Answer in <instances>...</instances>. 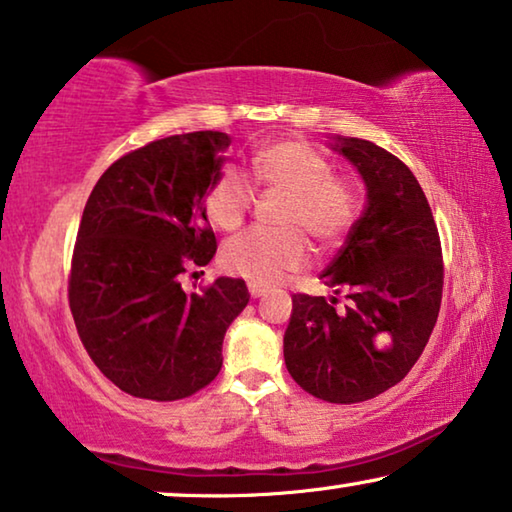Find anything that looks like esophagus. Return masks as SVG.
Here are the masks:
<instances>
[{
	"instance_id": "obj_1",
	"label": "esophagus",
	"mask_w": 512,
	"mask_h": 512,
	"mask_svg": "<svg viewBox=\"0 0 512 512\" xmlns=\"http://www.w3.org/2000/svg\"><path fill=\"white\" fill-rule=\"evenodd\" d=\"M248 292H250V297H253V299L264 297V290H262V287H257V285H248Z\"/></svg>"
}]
</instances>
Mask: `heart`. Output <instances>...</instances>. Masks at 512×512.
<instances>
[{
  "mask_svg": "<svg viewBox=\"0 0 512 512\" xmlns=\"http://www.w3.org/2000/svg\"><path fill=\"white\" fill-rule=\"evenodd\" d=\"M250 176L266 192L280 194L276 227L280 232L250 229L225 246L222 262L236 276L255 285H276L308 262L306 239L322 248L336 246L357 220V194L331 162L299 139L276 141L257 150ZM206 215L215 227L236 229L253 206V190L236 169H225L206 190Z\"/></svg>",
  "mask_w": 512,
  "mask_h": 512,
  "instance_id": "obj_1",
  "label": "heart"
}]
</instances>
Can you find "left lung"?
<instances>
[{
  "label": "left lung",
  "mask_w": 512,
  "mask_h": 512,
  "mask_svg": "<svg viewBox=\"0 0 512 512\" xmlns=\"http://www.w3.org/2000/svg\"><path fill=\"white\" fill-rule=\"evenodd\" d=\"M336 150L362 174L366 208L320 273L336 297L292 294L283 352L301 390L359 403L397 385L422 355L441 308L443 253L429 201L397 155L352 136Z\"/></svg>",
  "instance_id": "1"
}]
</instances>
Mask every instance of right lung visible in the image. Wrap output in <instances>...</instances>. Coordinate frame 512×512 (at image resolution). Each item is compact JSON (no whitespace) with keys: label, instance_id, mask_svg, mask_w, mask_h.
<instances>
[{"label":"right lung","instance_id":"1","mask_svg":"<svg viewBox=\"0 0 512 512\" xmlns=\"http://www.w3.org/2000/svg\"><path fill=\"white\" fill-rule=\"evenodd\" d=\"M227 146L222 132L150 141L115 160L85 204L69 308L92 362L132 397L178 401L213 383L225 331L250 299L241 278L181 287L218 250L204 197Z\"/></svg>","mask_w":512,"mask_h":512}]
</instances>
